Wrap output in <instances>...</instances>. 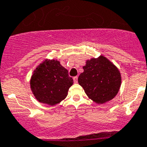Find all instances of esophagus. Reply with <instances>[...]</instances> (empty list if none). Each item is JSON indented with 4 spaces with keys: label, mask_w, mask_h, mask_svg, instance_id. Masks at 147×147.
Segmentation results:
<instances>
[{
    "label": "esophagus",
    "mask_w": 147,
    "mask_h": 147,
    "mask_svg": "<svg viewBox=\"0 0 147 147\" xmlns=\"http://www.w3.org/2000/svg\"><path fill=\"white\" fill-rule=\"evenodd\" d=\"M74 82L75 83H77V82H78V77H77V76H74Z\"/></svg>",
    "instance_id": "1"
}]
</instances>
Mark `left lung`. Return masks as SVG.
Returning a JSON list of instances; mask_svg holds the SVG:
<instances>
[{"label": "left lung", "instance_id": "1", "mask_svg": "<svg viewBox=\"0 0 147 147\" xmlns=\"http://www.w3.org/2000/svg\"><path fill=\"white\" fill-rule=\"evenodd\" d=\"M78 82L93 101L103 104L114 98L121 85V75L115 65L105 57L87 61Z\"/></svg>", "mask_w": 147, "mask_h": 147}]
</instances>
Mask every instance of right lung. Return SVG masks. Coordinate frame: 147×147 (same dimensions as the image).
I'll use <instances>...</instances> for the list:
<instances>
[{"mask_svg":"<svg viewBox=\"0 0 147 147\" xmlns=\"http://www.w3.org/2000/svg\"><path fill=\"white\" fill-rule=\"evenodd\" d=\"M74 80L68 71L56 60H46L37 67L31 76V88L40 102L55 105L67 95Z\"/></svg>","mask_w":147,"mask_h":147,"instance_id":"add662e5","label":"right lung"}]
</instances>
